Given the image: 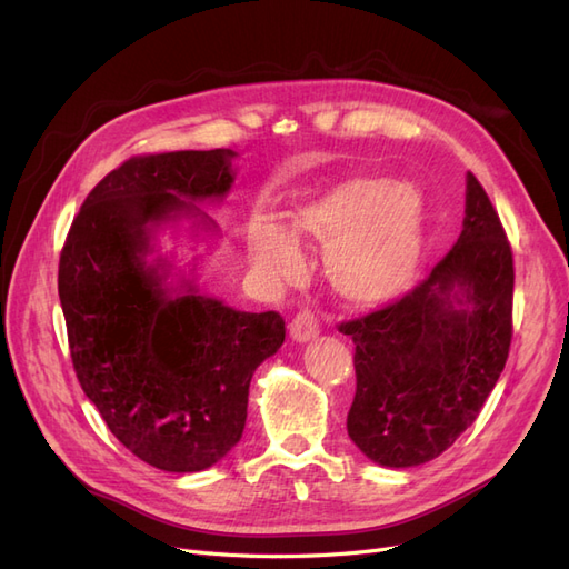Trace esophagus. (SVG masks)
<instances>
[{
	"label": "esophagus",
	"mask_w": 569,
	"mask_h": 569,
	"mask_svg": "<svg viewBox=\"0 0 569 569\" xmlns=\"http://www.w3.org/2000/svg\"><path fill=\"white\" fill-rule=\"evenodd\" d=\"M318 332H320V318L316 311H311V308H301V311L289 322V337L299 343L311 341Z\"/></svg>",
	"instance_id": "34e87169"
}]
</instances>
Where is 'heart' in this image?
<instances>
[{"label":"heart","mask_w":569,"mask_h":569,"mask_svg":"<svg viewBox=\"0 0 569 569\" xmlns=\"http://www.w3.org/2000/svg\"><path fill=\"white\" fill-rule=\"evenodd\" d=\"M425 203L416 187L385 178H351L325 189L297 213L301 234L327 247L325 266L341 297L385 301L408 284L422 247ZM251 266L272 282L297 280L303 256L297 239L272 222L247 232Z\"/></svg>","instance_id":"heart-1"}]
</instances>
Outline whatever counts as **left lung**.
Masks as SVG:
<instances>
[{"instance_id":"obj_1","label":"left lung","mask_w":569,"mask_h":569,"mask_svg":"<svg viewBox=\"0 0 569 569\" xmlns=\"http://www.w3.org/2000/svg\"><path fill=\"white\" fill-rule=\"evenodd\" d=\"M512 249L468 173L462 232L416 289L339 325L356 343L351 441L387 468L441 456L501 377L512 339Z\"/></svg>"}]
</instances>
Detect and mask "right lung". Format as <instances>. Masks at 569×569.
Masks as SVG:
<instances>
[{
  "instance_id": "1",
  "label": "right lung",
  "mask_w": 569,
  "mask_h": 569,
  "mask_svg": "<svg viewBox=\"0 0 569 569\" xmlns=\"http://www.w3.org/2000/svg\"><path fill=\"white\" fill-rule=\"evenodd\" d=\"M230 149L132 157L80 206L59 261L84 396L130 453L166 472L211 468L242 439L253 370L282 347L280 313L234 311L147 263L161 222L213 226L194 201L234 182ZM190 201L187 202L186 199Z\"/></svg>"
}]
</instances>
